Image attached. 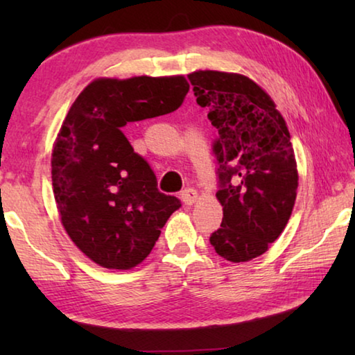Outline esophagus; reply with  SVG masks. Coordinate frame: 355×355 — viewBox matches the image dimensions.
<instances>
[{"instance_id":"34e87169","label":"esophagus","mask_w":355,"mask_h":355,"mask_svg":"<svg viewBox=\"0 0 355 355\" xmlns=\"http://www.w3.org/2000/svg\"><path fill=\"white\" fill-rule=\"evenodd\" d=\"M180 199L183 200L184 205H192L197 199V191L192 188H186L184 191H182V194H180Z\"/></svg>"}]
</instances>
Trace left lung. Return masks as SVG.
I'll list each match as a JSON object with an SVG mask.
<instances>
[{
    "instance_id": "1",
    "label": "left lung",
    "mask_w": 355,
    "mask_h": 355,
    "mask_svg": "<svg viewBox=\"0 0 355 355\" xmlns=\"http://www.w3.org/2000/svg\"><path fill=\"white\" fill-rule=\"evenodd\" d=\"M188 78L218 128L216 197L224 218L209 243L228 261H249L280 236L293 211L297 169L290 131L271 97L248 76L199 70Z\"/></svg>"
}]
</instances>
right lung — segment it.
<instances>
[{
    "mask_svg": "<svg viewBox=\"0 0 355 355\" xmlns=\"http://www.w3.org/2000/svg\"><path fill=\"white\" fill-rule=\"evenodd\" d=\"M188 91L183 76L101 78L71 105L53 148V192L65 232L100 266L130 269L146 260L182 207L158 189L122 128L173 112Z\"/></svg>",
    "mask_w": 355,
    "mask_h": 355,
    "instance_id": "obj_1",
    "label": "right lung"
}]
</instances>
